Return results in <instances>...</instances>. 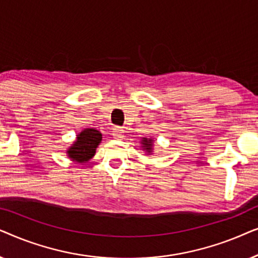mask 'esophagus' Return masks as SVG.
<instances>
[{
  "mask_svg": "<svg viewBox=\"0 0 258 258\" xmlns=\"http://www.w3.org/2000/svg\"><path fill=\"white\" fill-rule=\"evenodd\" d=\"M112 136L116 137V139H123L124 137V132L119 126H116V128L112 129Z\"/></svg>",
  "mask_w": 258,
  "mask_h": 258,
  "instance_id": "1",
  "label": "esophagus"
}]
</instances>
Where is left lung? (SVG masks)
Segmentation results:
<instances>
[{
    "instance_id": "8db88e82",
    "label": "left lung",
    "mask_w": 258,
    "mask_h": 258,
    "mask_svg": "<svg viewBox=\"0 0 258 258\" xmlns=\"http://www.w3.org/2000/svg\"><path fill=\"white\" fill-rule=\"evenodd\" d=\"M153 142H154L153 139H147V137H143L142 141H141L143 150L146 151L148 155H150L151 153H153Z\"/></svg>"
}]
</instances>
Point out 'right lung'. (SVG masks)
I'll return each mask as SVG.
<instances>
[{
    "instance_id": "right-lung-1",
    "label": "right lung",
    "mask_w": 258,
    "mask_h": 258,
    "mask_svg": "<svg viewBox=\"0 0 258 258\" xmlns=\"http://www.w3.org/2000/svg\"><path fill=\"white\" fill-rule=\"evenodd\" d=\"M102 141V134L96 129H83L76 137L68 150V157L77 163H84L89 161L96 153V148Z\"/></svg>"
}]
</instances>
